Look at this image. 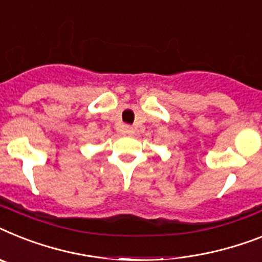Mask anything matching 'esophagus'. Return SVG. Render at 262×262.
Instances as JSON below:
<instances>
[{"label":"esophagus","mask_w":262,"mask_h":262,"mask_svg":"<svg viewBox=\"0 0 262 262\" xmlns=\"http://www.w3.org/2000/svg\"><path fill=\"white\" fill-rule=\"evenodd\" d=\"M121 132L124 133V135H133V132L135 129L130 126V125H124V126L121 127Z\"/></svg>","instance_id":"34e87169"}]
</instances>
